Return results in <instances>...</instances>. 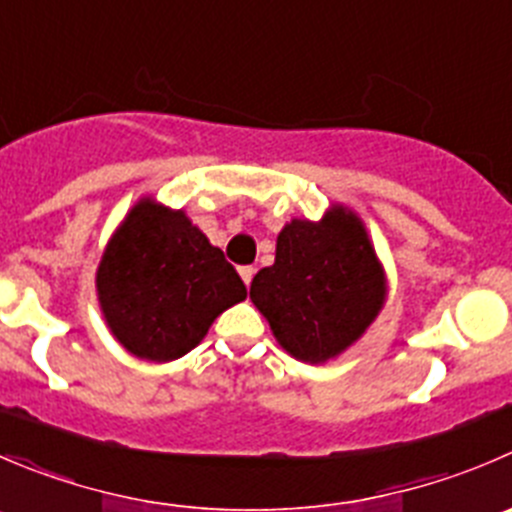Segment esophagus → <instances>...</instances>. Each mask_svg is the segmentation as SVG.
<instances>
[{
    "instance_id": "1",
    "label": "esophagus",
    "mask_w": 512,
    "mask_h": 512,
    "mask_svg": "<svg viewBox=\"0 0 512 512\" xmlns=\"http://www.w3.org/2000/svg\"><path fill=\"white\" fill-rule=\"evenodd\" d=\"M240 277H242V280H245V285H250L252 277H255V267H252V265L240 267Z\"/></svg>"
}]
</instances>
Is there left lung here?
<instances>
[{"label":"left lung","mask_w":512,"mask_h":512,"mask_svg":"<svg viewBox=\"0 0 512 512\" xmlns=\"http://www.w3.org/2000/svg\"><path fill=\"white\" fill-rule=\"evenodd\" d=\"M250 300L287 355L322 365L375 322L388 300V277L365 222L350 207L332 205L322 220L295 217L282 227L275 265L257 272Z\"/></svg>","instance_id":"8db88e82"}]
</instances>
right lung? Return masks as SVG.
Masks as SVG:
<instances>
[{"mask_svg": "<svg viewBox=\"0 0 512 512\" xmlns=\"http://www.w3.org/2000/svg\"><path fill=\"white\" fill-rule=\"evenodd\" d=\"M94 285L114 340L150 362L195 350L212 322L247 297L220 247L185 210L155 197H142L112 232Z\"/></svg>", "mask_w": 512, "mask_h": 512, "instance_id": "right-lung-1", "label": "right lung"}]
</instances>
